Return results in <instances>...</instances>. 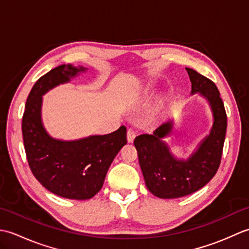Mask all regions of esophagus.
I'll use <instances>...</instances> for the list:
<instances>
[{"label": "esophagus", "mask_w": 249, "mask_h": 249, "mask_svg": "<svg viewBox=\"0 0 249 249\" xmlns=\"http://www.w3.org/2000/svg\"><path fill=\"white\" fill-rule=\"evenodd\" d=\"M135 138H136L135 130L129 128V129L127 130V140H128V142H133V141L135 140Z\"/></svg>", "instance_id": "obj_1"}]
</instances>
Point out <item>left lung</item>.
Returning <instances> with one entry per match:
<instances>
[{
  "label": "left lung",
  "mask_w": 249,
  "mask_h": 249,
  "mask_svg": "<svg viewBox=\"0 0 249 249\" xmlns=\"http://www.w3.org/2000/svg\"><path fill=\"white\" fill-rule=\"evenodd\" d=\"M192 82V94L200 93L209 100L214 123L210 135L187 160L174 158L163 137L170 134L172 123L162 124L153 135L136 137L134 144L147 189L162 199L184 197L208 184L217 172L227 130V114L216 84L192 68H187Z\"/></svg>",
  "instance_id": "left-lung-1"
}]
</instances>
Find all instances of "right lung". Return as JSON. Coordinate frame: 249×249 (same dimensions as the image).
Returning <instances> with one entry per match:
<instances>
[{"label": "right lung", "mask_w": 249, "mask_h": 249, "mask_svg": "<svg viewBox=\"0 0 249 249\" xmlns=\"http://www.w3.org/2000/svg\"><path fill=\"white\" fill-rule=\"evenodd\" d=\"M84 71L60 65L40 77L31 89L22 116L23 144L33 176L49 192L76 200L92 198L102 189L111 162L127 143L125 126L76 141L56 140L47 134L40 118L41 96Z\"/></svg>", "instance_id": "add662e5"}]
</instances>
